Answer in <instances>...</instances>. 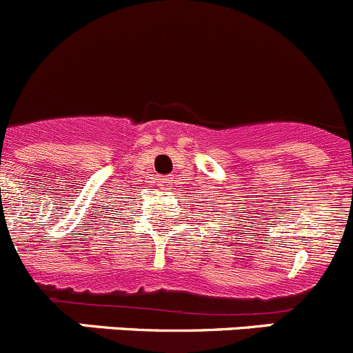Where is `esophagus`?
Wrapping results in <instances>:
<instances>
[{
  "mask_svg": "<svg viewBox=\"0 0 353 353\" xmlns=\"http://www.w3.org/2000/svg\"><path fill=\"white\" fill-rule=\"evenodd\" d=\"M158 185H159V187H163V188L170 187V180H159Z\"/></svg>",
  "mask_w": 353,
  "mask_h": 353,
  "instance_id": "esophagus-1",
  "label": "esophagus"
}]
</instances>
